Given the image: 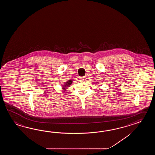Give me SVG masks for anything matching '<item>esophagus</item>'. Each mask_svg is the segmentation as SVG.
<instances>
[{
	"label": "esophagus",
	"instance_id": "1",
	"mask_svg": "<svg viewBox=\"0 0 155 155\" xmlns=\"http://www.w3.org/2000/svg\"><path fill=\"white\" fill-rule=\"evenodd\" d=\"M80 79L81 81H85L86 80V76H84V77H80Z\"/></svg>",
	"mask_w": 155,
	"mask_h": 155
}]
</instances>
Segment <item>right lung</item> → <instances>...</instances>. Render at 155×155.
Instances as JSON below:
<instances>
[{"instance_id":"1","label":"right lung","mask_w":155,"mask_h":155,"mask_svg":"<svg viewBox=\"0 0 155 155\" xmlns=\"http://www.w3.org/2000/svg\"><path fill=\"white\" fill-rule=\"evenodd\" d=\"M72 82H73V80H69V81H68L67 82H65V84L64 85V87H63V89H64L63 90H64V91H65V89H66V87H69L70 85L72 84Z\"/></svg>"}]
</instances>
